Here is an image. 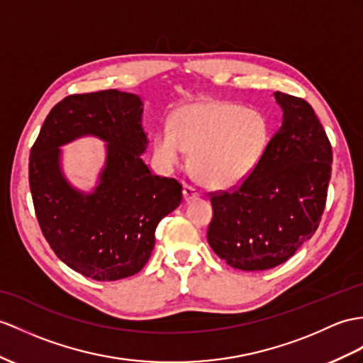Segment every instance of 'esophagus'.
I'll use <instances>...</instances> for the list:
<instances>
[{
	"instance_id": "34e87169",
	"label": "esophagus",
	"mask_w": 363,
	"mask_h": 363,
	"mask_svg": "<svg viewBox=\"0 0 363 363\" xmlns=\"http://www.w3.org/2000/svg\"><path fill=\"white\" fill-rule=\"evenodd\" d=\"M199 191L194 188V186H191V184H184L183 186V197H184V200L186 201H191V200H194V199H199Z\"/></svg>"
}]
</instances>
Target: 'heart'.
Here are the masks:
<instances>
[{"label":"heart","mask_w":363,"mask_h":363,"mask_svg":"<svg viewBox=\"0 0 363 363\" xmlns=\"http://www.w3.org/2000/svg\"><path fill=\"white\" fill-rule=\"evenodd\" d=\"M272 140V125L259 109L205 100L184 104L172 115V126L154 137L157 160L167 169L192 152L191 167L211 189H233L259 169Z\"/></svg>","instance_id":"heart-1"}]
</instances>
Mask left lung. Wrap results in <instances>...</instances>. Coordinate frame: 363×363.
Instances as JSON below:
<instances>
[{
	"instance_id": "1",
	"label": "left lung",
	"mask_w": 363,
	"mask_h": 363,
	"mask_svg": "<svg viewBox=\"0 0 363 363\" xmlns=\"http://www.w3.org/2000/svg\"><path fill=\"white\" fill-rule=\"evenodd\" d=\"M284 111L259 169L234 191L211 194L208 242L242 271L276 268L313 237L325 209L333 151L311 104L274 92Z\"/></svg>"
}]
</instances>
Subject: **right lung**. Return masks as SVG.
<instances>
[{
  "mask_svg": "<svg viewBox=\"0 0 363 363\" xmlns=\"http://www.w3.org/2000/svg\"><path fill=\"white\" fill-rule=\"evenodd\" d=\"M143 101L117 89L69 95L44 120L30 149L29 184L43 235L69 268L99 281L134 276L147 263L160 220L182 203V184L141 160ZM86 135L108 143L92 193L75 190L59 147Z\"/></svg>",
  "mask_w": 363,
  "mask_h": 363,
  "instance_id": "1",
  "label": "right lung"
}]
</instances>
